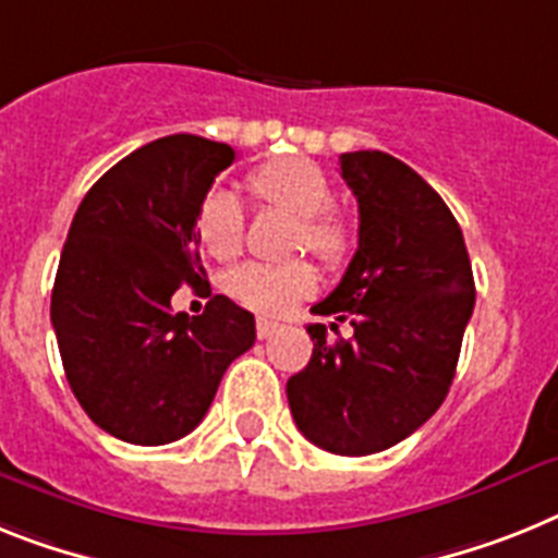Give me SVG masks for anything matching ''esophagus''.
<instances>
[{"label": "esophagus", "mask_w": 558, "mask_h": 558, "mask_svg": "<svg viewBox=\"0 0 558 558\" xmlns=\"http://www.w3.org/2000/svg\"><path fill=\"white\" fill-rule=\"evenodd\" d=\"M255 329H257V337H260V340H266V337H271L275 331H278V323L269 320V317H257Z\"/></svg>", "instance_id": "obj_1"}]
</instances>
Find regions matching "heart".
<instances>
[{"label": "heart", "instance_id": "heart-1", "mask_svg": "<svg viewBox=\"0 0 558 558\" xmlns=\"http://www.w3.org/2000/svg\"><path fill=\"white\" fill-rule=\"evenodd\" d=\"M257 204L298 218L294 250L312 252L337 269L354 252V227L335 209V181L329 172L306 161L287 158L257 167L246 181ZM201 246L218 260L235 257L243 246V209L227 190L207 192L195 213ZM317 287V269L308 260L292 264H243L229 271L227 289L238 303L260 315H287Z\"/></svg>", "mask_w": 558, "mask_h": 558}]
</instances>
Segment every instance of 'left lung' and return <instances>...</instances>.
I'll return each mask as SVG.
<instances>
[{
  "mask_svg": "<svg viewBox=\"0 0 558 558\" xmlns=\"http://www.w3.org/2000/svg\"><path fill=\"white\" fill-rule=\"evenodd\" d=\"M340 175L357 198V252L312 312L349 320L354 337L329 343L323 323L306 326L315 349L287 397L308 442L366 457L442 405L476 289L460 223L409 163L360 149L340 156Z\"/></svg>",
  "mask_w": 558,
  "mask_h": 558,
  "instance_id": "1",
  "label": "left lung"
}]
</instances>
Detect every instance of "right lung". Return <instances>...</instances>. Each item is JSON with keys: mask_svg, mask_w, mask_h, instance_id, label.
<instances>
[{"mask_svg": "<svg viewBox=\"0 0 558 558\" xmlns=\"http://www.w3.org/2000/svg\"><path fill=\"white\" fill-rule=\"evenodd\" d=\"M229 144L178 133L98 178L78 204L56 271L50 320L78 405L133 446H167L204 420L223 372L255 343V317L223 294L172 312L201 287L195 213Z\"/></svg>", "mask_w": 558, "mask_h": 558, "instance_id": "1", "label": "right lung"}]
</instances>
